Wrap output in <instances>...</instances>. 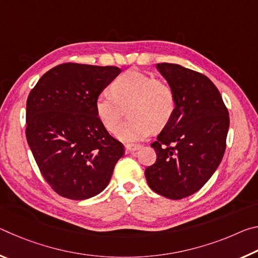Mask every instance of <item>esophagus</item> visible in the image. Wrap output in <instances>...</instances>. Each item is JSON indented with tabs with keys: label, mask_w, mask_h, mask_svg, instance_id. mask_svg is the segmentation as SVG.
Wrapping results in <instances>:
<instances>
[{
	"label": "esophagus",
	"mask_w": 258,
	"mask_h": 258,
	"mask_svg": "<svg viewBox=\"0 0 258 258\" xmlns=\"http://www.w3.org/2000/svg\"><path fill=\"white\" fill-rule=\"evenodd\" d=\"M141 146L140 145H126L125 146V151L126 152H133V151H137L139 150Z\"/></svg>",
	"instance_id": "1"
}]
</instances>
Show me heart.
<instances>
[{"instance_id":"obj_1","label":"heart","mask_w":258,"mask_h":258,"mask_svg":"<svg viewBox=\"0 0 258 258\" xmlns=\"http://www.w3.org/2000/svg\"><path fill=\"white\" fill-rule=\"evenodd\" d=\"M110 92H101L94 107L99 120L108 131L119 122L127 105L128 121L115 130V137L124 142L147 139L152 128L160 130L174 115L175 94L171 86L148 74L131 69L111 83Z\"/></svg>"}]
</instances>
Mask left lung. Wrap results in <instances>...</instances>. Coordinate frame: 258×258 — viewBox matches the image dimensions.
Segmentation results:
<instances>
[{
	"instance_id": "1",
	"label": "left lung",
	"mask_w": 258,
	"mask_h": 258,
	"mask_svg": "<svg viewBox=\"0 0 258 258\" xmlns=\"http://www.w3.org/2000/svg\"><path fill=\"white\" fill-rule=\"evenodd\" d=\"M175 94L174 115L152 143L156 163L147 167L152 190L178 200L202 189L225 151L229 112L220 91L203 74L174 63L156 66Z\"/></svg>"
}]
</instances>
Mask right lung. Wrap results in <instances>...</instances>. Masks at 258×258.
I'll use <instances>...</instances> for the list:
<instances>
[{"mask_svg":"<svg viewBox=\"0 0 258 258\" xmlns=\"http://www.w3.org/2000/svg\"><path fill=\"white\" fill-rule=\"evenodd\" d=\"M112 66L62 63L43 75L26 104V138L43 177L73 200L106 189L124 146L99 120L94 102L120 74Z\"/></svg>","mask_w":258,"mask_h":258,"instance_id":"1","label":"right lung"}]
</instances>
